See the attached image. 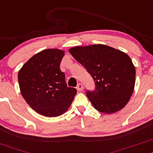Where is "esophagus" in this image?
I'll use <instances>...</instances> for the list:
<instances>
[{
    "label": "esophagus",
    "mask_w": 153,
    "mask_h": 153,
    "mask_svg": "<svg viewBox=\"0 0 153 153\" xmlns=\"http://www.w3.org/2000/svg\"><path fill=\"white\" fill-rule=\"evenodd\" d=\"M76 89H77V90H78V91H82V90H84L83 85H82L81 83H79L78 85H77Z\"/></svg>",
    "instance_id": "1"
}]
</instances>
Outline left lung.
<instances>
[{
	"label": "left lung",
	"mask_w": 153,
	"mask_h": 153,
	"mask_svg": "<svg viewBox=\"0 0 153 153\" xmlns=\"http://www.w3.org/2000/svg\"><path fill=\"white\" fill-rule=\"evenodd\" d=\"M68 51L94 79L96 90L87 91V96L95 109L108 114L123 109L135 86L136 69L131 57L105 44L77 46Z\"/></svg>",
	"instance_id": "8db88e82"
}]
</instances>
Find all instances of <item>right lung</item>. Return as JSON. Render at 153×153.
Returning <instances> with one entry per match:
<instances>
[{
    "label": "right lung",
    "instance_id": "1",
    "mask_svg": "<svg viewBox=\"0 0 153 153\" xmlns=\"http://www.w3.org/2000/svg\"><path fill=\"white\" fill-rule=\"evenodd\" d=\"M65 52L47 49L30 57L18 72L21 94L27 104L42 115H62L70 107L76 90L68 88L60 64Z\"/></svg>",
    "mask_w": 153,
    "mask_h": 153
}]
</instances>
